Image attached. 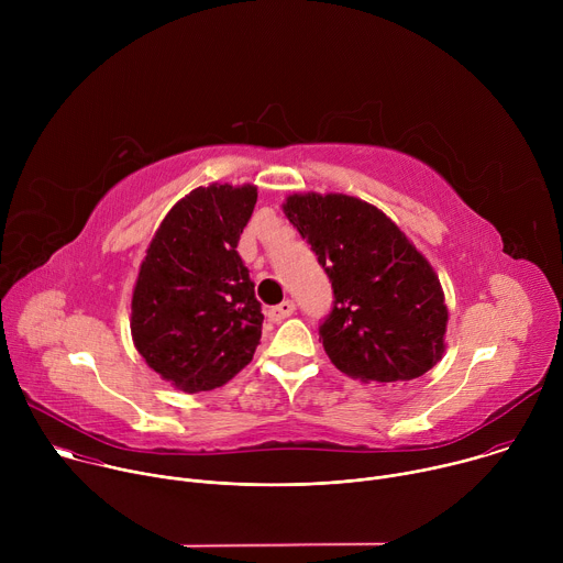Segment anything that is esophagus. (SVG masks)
Listing matches in <instances>:
<instances>
[{
    "mask_svg": "<svg viewBox=\"0 0 563 563\" xmlns=\"http://www.w3.org/2000/svg\"><path fill=\"white\" fill-rule=\"evenodd\" d=\"M294 311H296V305L291 300H283L280 305L267 309V318L272 320V323H280V320L289 318Z\"/></svg>",
    "mask_w": 563,
    "mask_h": 563,
    "instance_id": "obj_1",
    "label": "esophagus"
}]
</instances>
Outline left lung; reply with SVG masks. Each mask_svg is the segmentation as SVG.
Masks as SVG:
<instances>
[{
  "label": "left lung",
  "instance_id": "left-lung-1",
  "mask_svg": "<svg viewBox=\"0 0 563 563\" xmlns=\"http://www.w3.org/2000/svg\"><path fill=\"white\" fill-rule=\"evenodd\" d=\"M285 216L311 245L334 289L320 323L330 361L347 376L412 380L445 352L439 276L380 209L345 194H294Z\"/></svg>",
  "mask_w": 563,
  "mask_h": 563
}]
</instances>
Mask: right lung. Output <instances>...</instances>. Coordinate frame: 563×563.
Instances as JSON below:
<instances>
[{"instance_id": "1", "label": "right lung", "mask_w": 563, "mask_h": 563, "mask_svg": "<svg viewBox=\"0 0 563 563\" xmlns=\"http://www.w3.org/2000/svg\"><path fill=\"white\" fill-rule=\"evenodd\" d=\"M254 185L198 187L159 222L131 298V336L146 365L196 394L250 365L263 334L254 283L235 247Z\"/></svg>"}]
</instances>
